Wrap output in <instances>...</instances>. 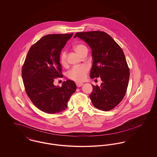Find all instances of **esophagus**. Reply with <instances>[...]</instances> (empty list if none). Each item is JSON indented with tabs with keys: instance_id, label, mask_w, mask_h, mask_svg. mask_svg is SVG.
Here are the masks:
<instances>
[{
	"instance_id": "esophagus-1",
	"label": "esophagus",
	"mask_w": 157,
	"mask_h": 157,
	"mask_svg": "<svg viewBox=\"0 0 157 157\" xmlns=\"http://www.w3.org/2000/svg\"><path fill=\"white\" fill-rule=\"evenodd\" d=\"M83 85V84L82 83H76V86H77L78 88L81 87Z\"/></svg>"
}]
</instances>
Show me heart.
<instances>
[{"label":"heart","mask_w":157,"mask_h":157,"mask_svg":"<svg viewBox=\"0 0 157 157\" xmlns=\"http://www.w3.org/2000/svg\"><path fill=\"white\" fill-rule=\"evenodd\" d=\"M74 50L81 56L86 52H88V48L85 45L77 44L74 46ZM67 53L66 51H62L59 56V61L62 65L65 66L67 63ZM89 71V67L86 65L74 67L70 69L67 72V77L74 81L80 82H83L86 75Z\"/></svg>","instance_id":"b5f03b06"}]
</instances>
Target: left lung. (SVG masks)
I'll list each match as a JSON object with an SVG mask.
<instances>
[{
  "instance_id": "8db88e82",
  "label": "left lung",
  "mask_w": 157,
  "mask_h": 157,
  "mask_svg": "<svg viewBox=\"0 0 157 157\" xmlns=\"http://www.w3.org/2000/svg\"><path fill=\"white\" fill-rule=\"evenodd\" d=\"M92 49L91 78L100 77L101 86L92 85L90 98L94 106L108 111L116 107L124 98L129 79V69L121 47L103 31L77 33Z\"/></svg>"
}]
</instances>
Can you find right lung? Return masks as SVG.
<instances>
[{"label":"right lung","instance_id":"add662e5","mask_svg":"<svg viewBox=\"0 0 157 157\" xmlns=\"http://www.w3.org/2000/svg\"><path fill=\"white\" fill-rule=\"evenodd\" d=\"M71 34H48L33 45L22 69L25 90L33 103L40 110L49 113L62 112L76 90L74 82L67 80L62 87L53 82L62 78L59 56Z\"/></svg>","mask_w":157,"mask_h":157}]
</instances>
